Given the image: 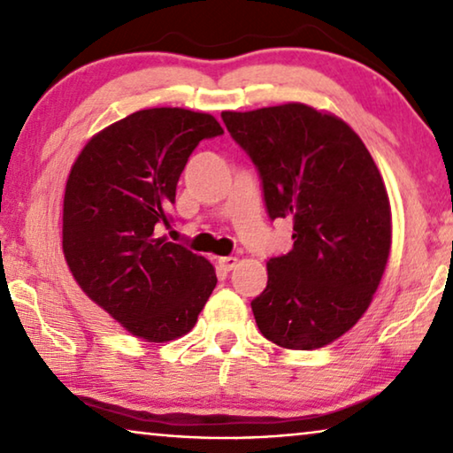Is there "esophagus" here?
<instances>
[{"mask_svg":"<svg viewBox=\"0 0 453 453\" xmlns=\"http://www.w3.org/2000/svg\"><path fill=\"white\" fill-rule=\"evenodd\" d=\"M235 264H237V257H234V256H227V257H219V267L224 272H232L234 267H235Z\"/></svg>","mask_w":453,"mask_h":453,"instance_id":"1","label":"esophagus"}]
</instances>
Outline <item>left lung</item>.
Returning a JSON list of instances; mask_svg holds the SVG:
<instances>
[{"instance_id": "obj_1", "label": "left lung", "mask_w": 453, "mask_h": 453, "mask_svg": "<svg viewBox=\"0 0 453 453\" xmlns=\"http://www.w3.org/2000/svg\"><path fill=\"white\" fill-rule=\"evenodd\" d=\"M262 180L270 219L294 221V248L267 259L256 324L288 349H316L357 324L392 248V211L370 151L346 121L303 104L224 111Z\"/></svg>"}]
</instances>
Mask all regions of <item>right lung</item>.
<instances>
[{
	"label": "right lung",
	"instance_id": "right-lung-1",
	"mask_svg": "<svg viewBox=\"0 0 453 453\" xmlns=\"http://www.w3.org/2000/svg\"><path fill=\"white\" fill-rule=\"evenodd\" d=\"M221 134L210 113L135 111L91 137L67 178L65 262L99 308L148 342L188 334L218 283L208 259L159 234L191 151Z\"/></svg>",
	"mask_w": 453,
	"mask_h": 453
}]
</instances>
